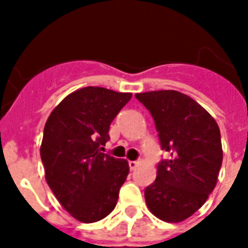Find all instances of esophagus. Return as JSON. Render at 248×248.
Here are the masks:
<instances>
[{"label": "esophagus", "mask_w": 248, "mask_h": 248, "mask_svg": "<svg viewBox=\"0 0 248 248\" xmlns=\"http://www.w3.org/2000/svg\"><path fill=\"white\" fill-rule=\"evenodd\" d=\"M128 166H130V170H135L139 166V162L138 161H128Z\"/></svg>", "instance_id": "esophagus-1"}]
</instances>
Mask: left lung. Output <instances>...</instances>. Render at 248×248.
I'll list each match as a JSON object with an SVG mask.
<instances>
[{
	"label": "left lung",
	"mask_w": 248,
	"mask_h": 248,
	"mask_svg": "<svg viewBox=\"0 0 248 248\" xmlns=\"http://www.w3.org/2000/svg\"><path fill=\"white\" fill-rule=\"evenodd\" d=\"M135 97L151 112L162 149L171 153L145 188L147 206L163 221H184L203 206L217 183L223 162L219 126L203 107L175 90Z\"/></svg>",
	"instance_id": "obj_1"
}]
</instances>
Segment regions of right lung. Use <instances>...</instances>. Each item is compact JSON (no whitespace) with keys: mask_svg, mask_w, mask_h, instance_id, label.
Instances as JSON below:
<instances>
[{"mask_svg":"<svg viewBox=\"0 0 248 248\" xmlns=\"http://www.w3.org/2000/svg\"><path fill=\"white\" fill-rule=\"evenodd\" d=\"M131 93L83 87L65 96L48 116L41 143L45 179L56 200L81 223H96L114 210L130 167L101 153L109 126Z\"/></svg>","mask_w":248,"mask_h":248,"instance_id":"1","label":"right lung"}]
</instances>
